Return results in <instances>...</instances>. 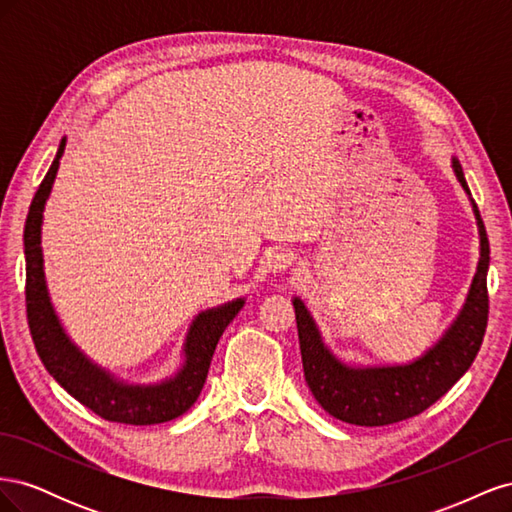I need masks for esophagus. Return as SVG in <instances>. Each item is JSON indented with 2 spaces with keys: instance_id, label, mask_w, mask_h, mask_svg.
Listing matches in <instances>:
<instances>
[{
  "instance_id": "esophagus-1",
  "label": "esophagus",
  "mask_w": 512,
  "mask_h": 512,
  "mask_svg": "<svg viewBox=\"0 0 512 512\" xmlns=\"http://www.w3.org/2000/svg\"><path fill=\"white\" fill-rule=\"evenodd\" d=\"M294 260H297V256H294L290 250H277V252L271 256L269 267H271V271L280 273V271H286L288 267H292Z\"/></svg>"
}]
</instances>
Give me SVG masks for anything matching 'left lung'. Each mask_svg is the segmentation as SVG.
<instances>
[{
	"mask_svg": "<svg viewBox=\"0 0 512 512\" xmlns=\"http://www.w3.org/2000/svg\"><path fill=\"white\" fill-rule=\"evenodd\" d=\"M453 170L461 188L470 196L461 164L455 158ZM472 207L480 235V260L466 305L451 329L421 359L393 367H350L324 346L316 322L309 316L303 301H292L294 314H297L305 382L318 404L331 416L361 427H382L406 421L436 404L470 369L483 344L489 316V239L474 200Z\"/></svg>",
	"mask_w": 512,
	"mask_h": 512,
	"instance_id": "left-lung-1",
	"label": "left lung"
}]
</instances>
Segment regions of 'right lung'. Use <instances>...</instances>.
I'll list each match as a JSON object with an SVG mask.
<instances>
[{
  "label": "right lung",
  "mask_w": 512,
  "mask_h": 512,
  "mask_svg": "<svg viewBox=\"0 0 512 512\" xmlns=\"http://www.w3.org/2000/svg\"><path fill=\"white\" fill-rule=\"evenodd\" d=\"M64 149L66 138H61L57 156L49 168V173L44 175L40 183V188L32 200V207H29L23 232L25 305L36 352L46 371L76 401H81L85 408L102 416L104 421L126 425H158L173 421V418L181 416L194 406V401L205 386L215 346H218L224 329L239 314L245 301H230L196 316L183 344L185 363L177 371L175 378L149 386L126 384L91 363L70 342V337L66 335L64 327H61L49 299V290H46L42 267V211L46 198L51 194L59 168V158L64 156Z\"/></svg>",
  "instance_id": "right-lung-1"
}]
</instances>
